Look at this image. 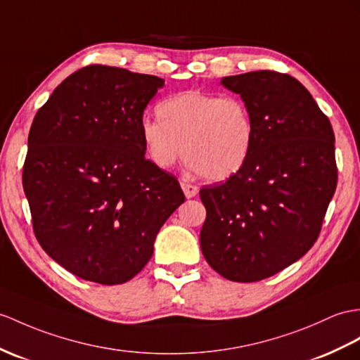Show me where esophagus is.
Segmentation results:
<instances>
[{"instance_id":"esophagus-1","label":"esophagus","mask_w":360,"mask_h":360,"mask_svg":"<svg viewBox=\"0 0 360 360\" xmlns=\"http://www.w3.org/2000/svg\"><path fill=\"white\" fill-rule=\"evenodd\" d=\"M181 189L185 192L186 198H192L198 194V188L195 185H191V183L186 181H181Z\"/></svg>"}]
</instances>
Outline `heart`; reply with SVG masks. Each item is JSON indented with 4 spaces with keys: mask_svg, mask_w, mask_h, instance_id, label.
<instances>
[{
    "mask_svg": "<svg viewBox=\"0 0 360 360\" xmlns=\"http://www.w3.org/2000/svg\"><path fill=\"white\" fill-rule=\"evenodd\" d=\"M160 120L143 117L140 136L151 162L169 169L181 155L189 168L210 181L240 172L253 145V120L240 98L183 91L157 107Z\"/></svg>",
    "mask_w": 360,
    "mask_h": 360,
    "instance_id": "obj_1",
    "label": "heart"
}]
</instances>
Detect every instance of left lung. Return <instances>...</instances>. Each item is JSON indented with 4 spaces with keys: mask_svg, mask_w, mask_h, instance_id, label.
<instances>
[{
    "mask_svg": "<svg viewBox=\"0 0 360 360\" xmlns=\"http://www.w3.org/2000/svg\"><path fill=\"white\" fill-rule=\"evenodd\" d=\"M253 120L246 165L203 188L200 246L217 274L255 283L304 257L318 240L336 191L335 133L297 79L261 70L221 79Z\"/></svg>",
    "mask_w": 360,
    "mask_h": 360,
    "instance_id": "1",
    "label": "left lung"
}]
</instances>
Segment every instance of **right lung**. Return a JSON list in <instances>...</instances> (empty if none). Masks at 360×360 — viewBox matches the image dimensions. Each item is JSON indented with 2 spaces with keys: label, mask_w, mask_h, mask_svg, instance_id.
Masks as SVG:
<instances>
[{
  "label": "right lung",
  "mask_w": 360,
  "mask_h": 360,
  "mask_svg": "<svg viewBox=\"0 0 360 360\" xmlns=\"http://www.w3.org/2000/svg\"><path fill=\"white\" fill-rule=\"evenodd\" d=\"M157 76L89 65L60 82L29 134L22 186L33 231L73 275L124 284L151 259L160 227L185 194L145 159L140 122Z\"/></svg>",
  "instance_id": "1"
}]
</instances>
